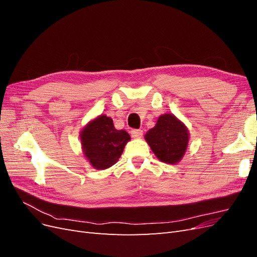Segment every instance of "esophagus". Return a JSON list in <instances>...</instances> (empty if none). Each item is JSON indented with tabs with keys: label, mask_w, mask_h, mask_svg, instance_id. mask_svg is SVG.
<instances>
[{
	"label": "esophagus",
	"mask_w": 257,
	"mask_h": 257,
	"mask_svg": "<svg viewBox=\"0 0 257 257\" xmlns=\"http://www.w3.org/2000/svg\"><path fill=\"white\" fill-rule=\"evenodd\" d=\"M131 135L133 138H142L143 131L142 130H133L131 132Z\"/></svg>",
	"instance_id": "esophagus-1"
}]
</instances>
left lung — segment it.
<instances>
[{"label": "left lung", "instance_id": "left-lung-1", "mask_svg": "<svg viewBox=\"0 0 257 257\" xmlns=\"http://www.w3.org/2000/svg\"><path fill=\"white\" fill-rule=\"evenodd\" d=\"M146 142L160 161L177 164L183 158L189 144V131L172 113L159 116L155 126L147 132Z\"/></svg>", "mask_w": 257, "mask_h": 257}]
</instances>
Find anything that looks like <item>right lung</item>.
Instances as JSON below:
<instances>
[{"label": "right lung", "instance_id": "1", "mask_svg": "<svg viewBox=\"0 0 257 257\" xmlns=\"http://www.w3.org/2000/svg\"><path fill=\"white\" fill-rule=\"evenodd\" d=\"M84 157L96 169H107L118 162L131 139L126 131L115 130L113 121L105 114L90 121L80 133Z\"/></svg>", "mask_w": 257, "mask_h": 257}]
</instances>
